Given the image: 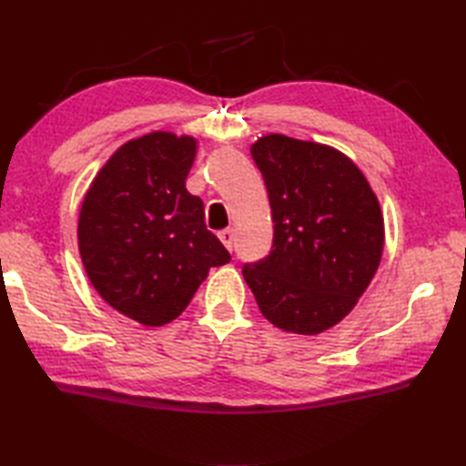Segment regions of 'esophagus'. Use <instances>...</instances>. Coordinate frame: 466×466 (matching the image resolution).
I'll return each instance as SVG.
<instances>
[{
  "label": "esophagus",
  "mask_w": 466,
  "mask_h": 466,
  "mask_svg": "<svg viewBox=\"0 0 466 466\" xmlns=\"http://www.w3.org/2000/svg\"><path fill=\"white\" fill-rule=\"evenodd\" d=\"M218 238H220L226 248L232 252V248H234V230H232V228H226V230L218 232Z\"/></svg>",
  "instance_id": "1"
}]
</instances>
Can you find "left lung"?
<instances>
[{
  "mask_svg": "<svg viewBox=\"0 0 466 466\" xmlns=\"http://www.w3.org/2000/svg\"><path fill=\"white\" fill-rule=\"evenodd\" d=\"M250 152L268 192L274 242L264 260L244 266V280L276 329L330 330L379 270V198L360 167L329 144L266 134Z\"/></svg>",
  "mask_w": 466,
  "mask_h": 466,
  "instance_id": "left-lung-1",
  "label": "left lung"
}]
</instances>
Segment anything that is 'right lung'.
<instances>
[{"label": "right lung", "instance_id": "right-lung-1", "mask_svg": "<svg viewBox=\"0 0 466 466\" xmlns=\"http://www.w3.org/2000/svg\"><path fill=\"white\" fill-rule=\"evenodd\" d=\"M194 136L157 130L107 157L84 196L77 248L87 279L114 310L144 326L176 320L208 272L230 262L186 190Z\"/></svg>", "mask_w": 466, "mask_h": 466}]
</instances>
